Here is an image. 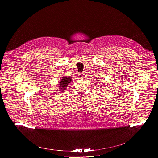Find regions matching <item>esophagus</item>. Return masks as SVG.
<instances>
[{
    "label": "esophagus",
    "mask_w": 158,
    "mask_h": 158,
    "mask_svg": "<svg viewBox=\"0 0 158 158\" xmlns=\"http://www.w3.org/2000/svg\"><path fill=\"white\" fill-rule=\"evenodd\" d=\"M84 75H83V73H79L78 74V77H79V78H80V79H81L82 78H83V76Z\"/></svg>",
    "instance_id": "34e87169"
}]
</instances>
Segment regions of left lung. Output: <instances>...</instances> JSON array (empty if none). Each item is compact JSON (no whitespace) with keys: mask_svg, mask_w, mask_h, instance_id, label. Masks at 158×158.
I'll return each mask as SVG.
<instances>
[{"mask_svg":"<svg viewBox=\"0 0 158 158\" xmlns=\"http://www.w3.org/2000/svg\"><path fill=\"white\" fill-rule=\"evenodd\" d=\"M101 86H103V85H101ZM102 86H101V87H102Z\"/></svg>","mask_w":158,"mask_h":158,"instance_id":"left-lung-1","label":"left lung"}]
</instances>
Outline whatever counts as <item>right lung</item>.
I'll return each instance as SVG.
<instances>
[{"instance_id": "obj_1", "label": "right lung", "mask_w": 158, "mask_h": 158, "mask_svg": "<svg viewBox=\"0 0 158 158\" xmlns=\"http://www.w3.org/2000/svg\"><path fill=\"white\" fill-rule=\"evenodd\" d=\"M72 80V77H63L60 80V81H58V88L60 89V92H64V90H66V88L69 85Z\"/></svg>"}]
</instances>
